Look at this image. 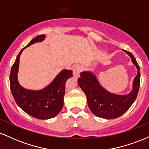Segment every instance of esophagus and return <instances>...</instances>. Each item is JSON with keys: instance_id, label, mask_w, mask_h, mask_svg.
<instances>
[{"instance_id": "1", "label": "esophagus", "mask_w": 149, "mask_h": 149, "mask_svg": "<svg viewBox=\"0 0 149 149\" xmlns=\"http://www.w3.org/2000/svg\"><path fill=\"white\" fill-rule=\"evenodd\" d=\"M81 66L80 65H75L73 67V75L74 77H78L80 71H81Z\"/></svg>"}]
</instances>
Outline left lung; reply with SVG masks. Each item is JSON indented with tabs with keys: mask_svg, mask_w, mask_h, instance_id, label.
Instances as JSON below:
<instances>
[{
	"mask_svg": "<svg viewBox=\"0 0 149 149\" xmlns=\"http://www.w3.org/2000/svg\"><path fill=\"white\" fill-rule=\"evenodd\" d=\"M124 51L131 57L138 71L130 94L118 95L110 93L101 86L95 75L88 71L82 72L78 79V85L86 95L90 111L98 117L111 119L122 116L130 109L137 96L140 85L139 66L131 52Z\"/></svg>",
	"mask_w": 149,
	"mask_h": 149,
	"instance_id": "obj_1",
	"label": "left lung"
}]
</instances>
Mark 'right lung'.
<instances>
[{"instance_id": "add662e5", "label": "right lung", "mask_w": 149, "mask_h": 149, "mask_svg": "<svg viewBox=\"0 0 149 149\" xmlns=\"http://www.w3.org/2000/svg\"><path fill=\"white\" fill-rule=\"evenodd\" d=\"M44 35H39L31 40L26 47L36 42H41ZM24 47L17 57L10 74V86L13 96L17 105L29 115L38 119H49L54 117L61 110L64 104L65 83L72 77L71 70L61 71L47 88L38 91L26 90L17 80L19 61Z\"/></svg>"}]
</instances>
